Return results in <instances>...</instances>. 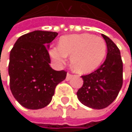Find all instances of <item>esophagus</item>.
<instances>
[{
  "label": "esophagus",
  "instance_id": "1",
  "mask_svg": "<svg viewBox=\"0 0 132 132\" xmlns=\"http://www.w3.org/2000/svg\"><path fill=\"white\" fill-rule=\"evenodd\" d=\"M72 76V75L68 72V73H67V75H66V81H68V80H69V79H70V78H71Z\"/></svg>",
  "mask_w": 132,
  "mask_h": 132
}]
</instances>
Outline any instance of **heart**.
Wrapping results in <instances>:
<instances>
[{
    "mask_svg": "<svg viewBox=\"0 0 132 132\" xmlns=\"http://www.w3.org/2000/svg\"><path fill=\"white\" fill-rule=\"evenodd\" d=\"M106 43L103 38L89 34H72L61 37L59 46H52L50 55L57 64L65 63L67 56L73 69L79 73L92 72L103 61L106 54Z\"/></svg>",
    "mask_w": 132,
    "mask_h": 132,
    "instance_id": "b5f03b06",
    "label": "heart"
}]
</instances>
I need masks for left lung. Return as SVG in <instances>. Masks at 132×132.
I'll use <instances>...</instances> for the list:
<instances>
[{
    "instance_id": "8db88e82",
    "label": "left lung",
    "mask_w": 132,
    "mask_h": 132,
    "mask_svg": "<svg viewBox=\"0 0 132 132\" xmlns=\"http://www.w3.org/2000/svg\"><path fill=\"white\" fill-rule=\"evenodd\" d=\"M107 45V56L102 65L93 72L82 76V86L76 93L84 105L95 109H105L119 95L123 83V63L115 43L102 34Z\"/></svg>"
}]
</instances>
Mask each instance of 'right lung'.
Instances as JSON below:
<instances>
[{
	"label": "right lung",
	"instance_id": "1",
	"mask_svg": "<svg viewBox=\"0 0 132 132\" xmlns=\"http://www.w3.org/2000/svg\"><path fill=\"white\" fill-rule=\"evenodd\" d=\"M56 32L35 30L18 38L10 53L8 72L13 97L23 107L40 109L52 100L56 86L66 77L50 66V43Z\"/></svg>",
	"mask_w": 132,
	"mask_h": 132
}]
</instances>
